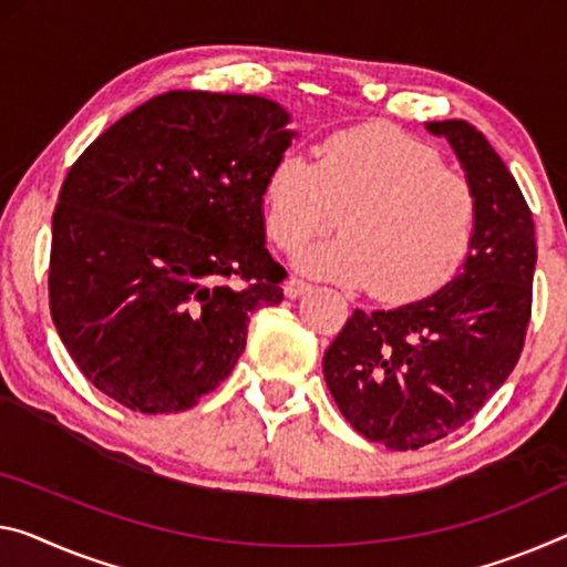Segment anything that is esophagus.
Listing matches in <instances>:
<instances>
[{
    "label": "esophagus",
    "instance_id": "obj_1",
    "mask_svg": "<svg viewBox=\"0 0 567 567\" xmlns=\"http://www.w3.org/2000/svg\"><path fill=\"white\" fill-rule=\"evenodd\" d=\"M309 289H311V286L307 281H301V278L291 276L284 286V293H286V299H299V296H303Z\"/></svg>",
    "mask_w": 567,
    "mask_h": 567
}]
</instances>
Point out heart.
Returning a JSON list of instances; mask_svg holds the SVG:
<instances>
[{"label": "heart", "instance_id": "1", "mask_svg": "<svg viewBox=\"0 0 567 567\" xmlns=\"http://www.w3.org/2000/svg\"><path fill=\"white\" fill-rule=\"evenodd\" d=\"M266 233L293 254L337 223L342 235L296 256V268L385 301H415L449 284L476 230V195L429 144L393 126L329 136L317 164L284 152L264 185Z\"/></svg>", "mask_w": 567, "mask_h": 567}]
</instances>
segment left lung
<instances>
[{
  "instance_id": "left-lung-1",
  "label": "left lung",
  "mask_w": 567,
  "mask_h": 567,
  "mask_svg": "<svg viewBox=\"0 0 567 567\" xmlns=\"http://www.w3.org/2000/svg\"><path fill=\"white\" fill-rule=\"evenodd\" d=\"M476 195V230L456 276L425 299L354 309L324 352V380L357 433L421 449L472 421L519 360L537 264L533 213L512 172L468 121H425Z\"/></svg>"
}]
</instances>
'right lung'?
Masks as SVG:
<instances>
[{"instance_id":"add662e5","label":"right lung","mask_w":567,"mask_h":567,"mask_svg":"<svg viewBox=\"0 0 567 567\" xmlns=\"http://www.w3.org/2000/svg\"><path fill=\"white\" fill-rule=\"evenodd\" d=\"M289 124L260 95L169 91L78 156L52 215L50 311L101 393L187 411L233 372L250 311L281 303L264 185Z\"/></svg>"}]
</instances>
